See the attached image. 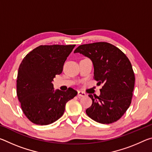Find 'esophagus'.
<instances>
[{
  "label": "esophagus",
  "mask_w": 152,
  "mask_h": 152,
  "mask_svg": "<svg viewBox=\"0 0 152 152\" xmlns=\"http://www.w3.org/2000/svg\"><path fill=\"white\" fill-rule=\"evenodd\" d=\"M86 96V94L84 92H83V91H78V98L84 97V96Z\"/></svg>",
  "instance_id": "1"
}]
</instances>
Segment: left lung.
<instances>
[{
	"label": "left lung",
	"mask_w": 152,
	"mask_h": 152,
	"mask_svg": "<svg viewBox=\"0 0 152 152\" xmlns=\"http://www.w3.org/2000/svg\"><path fill=\"white\" fill-rule=\"evenodd\" d=\"M74 53L91 59L94 80L98 85L103 84L100 96L88 95L92 104L86 110L87 115L102 124L117 121L132 102L135 76L129 60L119 48L107 42L81 45Z\"/></svg>",
	"instance_id": "left-lung-1"
}]
</instances>
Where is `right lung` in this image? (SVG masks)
I'll return each mask as SVG.
<instances>
[{
    "mask_svg": "<svg viewBox=\"0 0 152 152\" xmlns=\"http://www.w3.org/2000/svg\"><path fill=\"white\" fill-rule=\"evenodd\" d=\"M76 45H40L20 63L17 80V94L23 112L37 125H46L62 116L66 102L76 91H54L52 82L62 72L64 64Z\"/></svg>",
    "mask_w": 152,
    "mask_h": 152,
    "instance_id": "obj_1",
    "label": "right lung"
}]
</instances>
